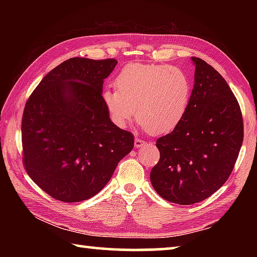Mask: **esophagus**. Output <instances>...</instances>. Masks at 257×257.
<instances>
[{
  "instance_id": "esophagus-1",
  "label": "esophagus",
  "mask_w": 257,
  "mask_h": 257,
  "mask_svg": "<svg viewBox=\"0 0 257 257\" xmlns=\"http://www.w3.org/2000/svg\"><path fill=\"white\" fill-rule=\"evenodd\" d=\"M143 145H145V142L143 141V139L135 138V147H136V149H138V147H141Z\"/></svg>"
}]
</instances>
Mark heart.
<instances>
[{"mask_svg": "<svg viewBox=\"0 0 257 257\" xmlns=\"http://www.w3.org/2000/svg\"><path fill=\"white\" fill-rule=\"evenodd\" d=\"M115 85L118 89L107 88L102 94L112 122L123 128L136 115L152 135L171 133L179 125L193 93L188 73L167 64H127Z\"/></svg>", "mask_w": 257, "mask_h": 257, "instance_id": "heart-1", "label": "heart"}]
</instances>
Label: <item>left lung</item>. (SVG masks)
<instances>
[{
	"mask_svg": "<svg viewBox=\"0 0 257 257\" xmlns=\"http://www.w3.org/2000/svg\"><path fill=\"white\" fill-rule=\"evenodd\" d=\"M184 120L159 138L160 160L151 182L161 197L181 205L202 202L221 188L231 173L242 144L240 106L227 81L199 58Z\"/></svg>",
	"mask_w": 257,
	"mask_h": 257,
	"instance_id": "1",
	"label": "left lung"
}]
</instances>
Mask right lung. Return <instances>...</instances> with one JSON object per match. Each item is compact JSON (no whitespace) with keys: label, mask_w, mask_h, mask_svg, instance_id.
Returning <instances> with one entry per match:
<instances>
[{"label":"right lung","mask_w":257,"mask_h":257,"mask_svg":"<svg viewBox=\"0 0 257 257\" xmlns=\"http://www.w3.org/2000/svg\"><path fill=\"white\" fill-rule=\"evenodd\" d=\"M116 63L69 59L43 78L26 103L21 124L26 171L58 201L95 196L133 150V134L112 122L102 99L104 79Z\"/></svg>","instance_id":"right-lung-1"}]
</instances>
